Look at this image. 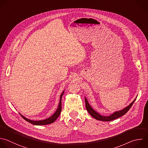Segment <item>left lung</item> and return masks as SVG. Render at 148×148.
I'll list each match as a JSON object with an SVG mask.
<instances>
[{
    "mask_svg": "<svg viewBox=\"0 0 148 148\" xmlns=\"http://www.w3.org/2000/svg\"><path fill=\"white\" fill-rule=\"evenodd\" d=\"M135 100H136V99L129 106H128L125 109H123L120 111L116 112L114 113L113 114H112V115H110L109 116H103L100 115L99 114H98L96 112H95L90 107V106L88 103L86 98H85V108H86V109L88 111V112L90 114V116L92 117H93V118H95V119H96L97 120L104 121H110L115 120V119H116L117 118H119V117H121L122 116L124 115L130 109V108H131V106L134 104Z\"/></svg>",
    "mask_w": 148,
    "mask_h": 148,
    "instance_id": "obj_1",
    "label": "left lung"
}]
</instances>
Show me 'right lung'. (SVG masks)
<instances>
[{
  "instance_id": "obj_1",
  "label": "right lung",
  "mask_w": 148,
  "mask_h": 148,
  "mask_svg": "<svg viewBox=\"0 0 148 148\" xmlns=\"http://www.w3.org/2000/svg\"><path fill=\"white\" fill-rule=\"evenodd\" d=\"M64 91L63 92V93L61 94L60 95V102H59V105L58 106V108L56 110V112L49 118L45 119L44 120H40V121H32L31 120H29L27 118H25V117H24L23 116L21 115V117L27 121H28V123L33 124V125H46V124H49L53 123V122H55V121L58 118V117L59 116V115L62 112V97L63 95Z\"/></svg>"
}]
</instances>
